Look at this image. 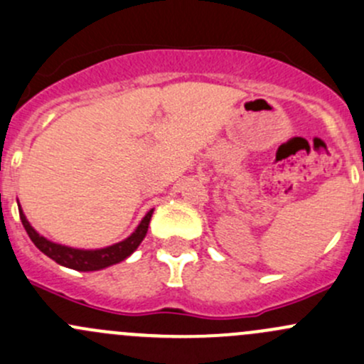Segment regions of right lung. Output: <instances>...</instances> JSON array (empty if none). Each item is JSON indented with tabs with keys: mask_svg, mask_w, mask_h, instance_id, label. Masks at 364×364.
<instances>
[{
	"mask_svg": "<svg viewBox=\"0 0 364 364\" xmlns=\"http://www.w3.org/2000/svg\"><path fill=\"white\" fill-rule=\"evenodd\" d=\"M18 214H21V221L24 225L26 232H28L29 239L33 240L34 246L38 247L41 252L52 258L53 262L59 263V265L68 267V269L80 270V272H92V270H101L106 269V267L114 265V263L124 262L127 256H131L134 251L137 250L141 242H143L144 235L148 232V225H150L151 220V211H148L146 216L141 220V223L137 225V228L134 230L131 235L127 237L122 242L113 244V246L102 247V250H75V247L60 246V244L52 242V240L45 239L43 235H40L33 227L29 225V221L26 220L22 209H18Z\"/></svg>",
	"mask_w": 364,
	"mask_h": 364,
	"instance_id": "1",
	"label": "right lung"
}]
</instances>
